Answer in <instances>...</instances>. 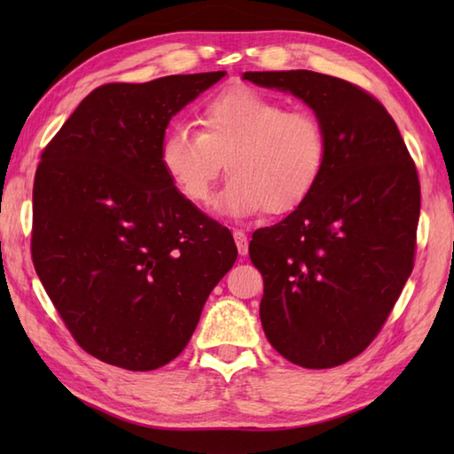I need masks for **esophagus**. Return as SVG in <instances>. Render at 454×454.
<instances>
[{"label":"esophagus","mask_w":454,"mask_h":454,"mask_svg":"<svg viewBox=\"0 0 454 454\" xmlns=\"http://www.w3.org/2000/svg\"><path fill=\"white\" fill-rule=\"evenodd\" d=\"M234 239H236L239 255H247V236L242 232V230H234Z\"/></svg>","instance_id":"esophagus-1"}]
</instances>
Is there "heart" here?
Listing matches in <instances>:
<instances>
[{
	"mask_svg": "<svg viewBox=\"0 0 454 454\" xmlns=\"http://www.w3.org/2000/svg\"><path fill=\"white\" fill-rule=\"evenodd\" d=\"M325 153V130L312 111L286 109L252 88L215 95L199 114V132L176 124L160 146L168 177L195 205H208L226 161L232 179L222 210L238 216L302 205L322 177Z\"/></svg>",
	"mask_w": 454,
	"mask_h": 454,
	"instance_id": "obj_1",
	"label": "heart"
}]
</instances>
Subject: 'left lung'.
I'll return each instance as SVG.
<instances>
[{
	"label": "left lung",
	"instance_id": "obj_1",
	"mask_svg": "<svg viewBox=\"0 0 454 454\" xmlns=\"http://www.w3.org/2000/svg\"><path fill=\"white\" fill-rule=\"evenodd\" d=\"M244 80L291 91L325 130L317 185L285 220L255 230L249 257L263 277L269 343L304 369H332L372 343L411 275L416 163L384 105L359 85L308 70Z\"/></svg>",
	"mask_w": 454,
	"mask_h": 454
}]
</instances>
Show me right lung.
Instances as JSON below:
<instances>
[{
	"label": "right lung",
	"instance_id": "1",
	"mask_svg": "<svg viewBox=\"0 0 454 454\" xmlns=\"http://www.w3.org/2000/svg\"><path fill=\"white\" fill-rule=\"evenodd\" d=\"M224 75L105 83L41 153L33 263L74 340L103 363L153 371L176 359L236 262L230 230L183 197L160 160L173 114Z\"/></svg>",
	"mask_w": 454,
	"mask_h": 454
}]
</instances>
